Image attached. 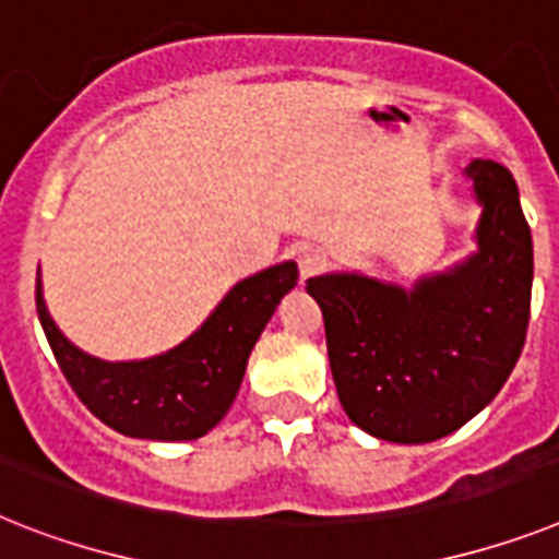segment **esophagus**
<instances>
[{"mask_svg":"<svg viewBox=\"0 0 559 559\" xmlns=\"http://www.w3.org/2000/svg\"><path fill=\"white\" fill-rule=\"evenodd\" d=\"M325 265H329V257L322 251H317V248H308V251L299 253V276H302V280L317 276Z\"/></svg>","mask_w":559,"mask_h":559,"instance_id":"esophagus-1","label":"esophagus"}]
</instances>
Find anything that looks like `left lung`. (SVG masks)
<instances>
[{"mask_svg": "<svg viewBox=\"0 0 559 559\" xmlns=\"http://www.w3.org/2000/svg\"><path fill=\"white\" fill-rule=\"evenodd\" d=\"M483 205L477 253L412 290L359 274L308 280L325 320L336 396L377 440L435 442L479 414L523 352L534 248L518 182L495 159L465 168Z\"/></svg>", "mask_w": 559, "mask_h": 559, "instance_id": "1", "label": "left lung"}]
</instances>
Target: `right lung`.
I'll return each mask as SVG.
<instances>
[{
  "mask_svg": "<svg viewBox=\"0 0 559 559\" xmlns=\"http://www.w3.org/2000/svg\"><path fill=\"white\" fill-rule=\"evenodd\" d=\"M297 276L294 262L248 276L186 343L140 362H105L68 343L45 308L39 280L36 313L64 380L87 412L124 437L182 442L207 435L228 414L253 343Z\"/></svg>",
  "mask_w": 559,
  "mask_h": 559,
  "instance_id": "obj_1",
  "label": "right lung"
}]
</instances>
